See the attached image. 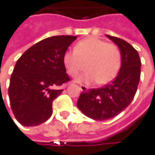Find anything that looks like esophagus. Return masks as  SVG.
Here are the masks:
<instances>
[{"mask_svg": "<svg viewBox=\"0 0 155 155\" xmlns=\"http://www.w3.org/2000/svg\"><path fill=\"white\" fill-rule=\"evenodd\" d=\"M80 88H81L82 92H84V93L88 92V87L85 86V85H80Z\"/></svg>", "mask_w": 155, "mask_h": 155, "instance_id": "1", "label": "esophagus"}]
</instances>
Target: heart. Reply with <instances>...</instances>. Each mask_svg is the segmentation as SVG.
Here are the masks:
<instances>
[{
    "label": "heart",
    "instance_id": "obj_1",
    "mask_svg": "<svg viewBox=\"0 0 155 155\" xmlns=\"http://www.w3.org/2000/svg\"><path fill=\"white\" fill-rule=\"evenodd\" d=\"M63 64L71 77L78 76L86 66L88 71L80 76L77 82L97 81L99 84H106L115 78L119 71L121 52L115 44L90 37L77 43L74 51L64 53Z\"/></svg>",
    "mask_w": 155,
    "mask_h": 155
}]
</instances>
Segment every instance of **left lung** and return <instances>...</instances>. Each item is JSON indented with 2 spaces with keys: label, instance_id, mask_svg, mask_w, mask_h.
I'll list each match as a JSON object with an SVG mask.
<instances>
[{
  "label": "left lung",
  "instance_id": "1",
  "mask_svg": "<svg viewBox=\"0 0 155 155\" xmlns=\"http://www.w3.org/2000/svg\"><path fill=\"white\" fill-rule=\"evenodd\" d=\"M121 52V68L116 78L103 88L82 93L77 106L87 117L104 121L118 115L133 101L141 76V60L138 51L127 41L106 35Z\"/></svg>",
  "mask_w": 155,
  "mask_h": 155
}]
</instances>
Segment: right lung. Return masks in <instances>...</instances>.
<instances>
[{
    "label": "right lung",
    "instance_id": "1",
    "mask_svg": "<svg viewBox=\"0 0 155 155\" xmlns=\"http://www.w3.org/2000/svg\"><path fill=\"white\" fill-rule=\"evenodd\" d=\"M76 38H46L29 48L17 61L8 94L12 113L21 125L36 126L51 116L52 102L62 92L58 87L70 80L63 55Z\"/></svg>",
    "mask_w": 155,
    "mask_h": 155
}]
</instances>
